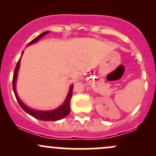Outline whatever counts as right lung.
<instances>
[{"label":"right lung","instance_id":"right-lung-1","mask_svg":"<svg viewBox=\"0 0 156 156\" xmlns=\"http://www.w3.org/2000/svg\"><path fill=\"white\" fill-rule=\"evenodd\" d=\"M49 31H44L42 34H41L40 35H38L37 37H36L35 38L33 39L31 41H30L27 44V46L29 45L35 43L37 41H39V39H41V37H43L44 36L46 35L47 34H48ZM23 54V51L22 53L21 57ZM21 57L19 59L18 62L16 64V66L15 70H14L13 73V77H12V90H13L14 94H15V97L16 98V100L18 101L19 104L21 106V108L26 112V113L31 115L32 117L35 118V119H39V120L41 121H47V122H56V121L60 120V119H64L65 117H66L67 115L69 114V112H70V100L72 98V90H73V84L70 86L69 88V90L68 94L66 96V98L65 101L63 102L62 105L60 106H59L58 108H55V109L52 110H37L34 109V108H31L28 107L21 100L19 97L18 94L16 92V83L17 80V76H18V72L19 69H20V59Z\"/></svg>","mask_w":156,"mask_h":156}]
</instances>
